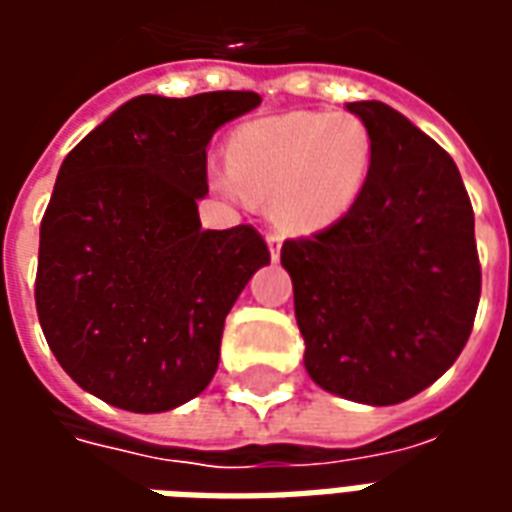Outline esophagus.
Instances as JSON below:
<instances>
[{
	"label": "esophagus",
	"instance_id": "1",
	"mask_svg": "<svg viewBox=\"0 0 512 512\" xmlns=\"http://www.w3.org/2000/svg\"><path fill=\"white\" fill-rule=\"evenodd\" d=\"M268 252H271V260H279V252H282V238L277 233H268Z\"/></svg>",
	"mask_w": 512,
	"mask_h": 512
}]
</instances>
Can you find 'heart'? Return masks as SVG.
Listing matches in <instances>:
<instances>
[{"label": "heart", "instance_id": "b5f03b06", "mask_svg": "<svg viewBox=\"0 0 512 512\" xmlns=\"http://www.w3.org/2000/svg\"><path fill=\"white\" fill-rule=\"evenodd\" d=\"M230 169H213V186L230 200H274V216L296 233L329 227L354 208L373 161V139L351 115L266 117L227 142Z\"/></svg>", "mask_w": 512, "mask_h": 512}]
</instances>
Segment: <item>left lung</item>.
<instances>
[{
    "mask_svg": "<svg viewBox=\"0 0 512 512\" xmlns=\"http://www.w3.org/2000/svg\"><path fill=\"white\" fill-rule=\"evenodd\" d=\"M373 139L354 208L282 244L304 367L345 400L395 406L461 356L480 301L474 211L455 161L381 101L348 104Z\"/></svg>",
    "mask_w": 512,
    "mask_h": 512,
    "instance_id": "left-lung-1",
    "label": "left lung"
}]
</instances>
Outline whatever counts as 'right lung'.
Instances as JSON below:
<instances>
[{"instance_id":"add662e5","label":"right lung","mask_w":512,"mask_h":512,"mask_svg":"<svg viewBox=\"0 0 512 512\" xmlns=\"http://www.w3.org/2000/svg\"><path fill=\"white\" fill-rule=\"evenodd\" d=\"M260 106L219 90L139 95L65 156L40 222V329L84 392L136 414L183 406L219 367L224 318L271 263L252 224L202 230L205 147Z\"/></svg>"}]
</instances>
